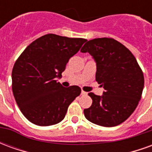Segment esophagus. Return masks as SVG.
I'll return each instance as SVG.
<instances>
[{
	"instance_id": "obj_1",
	"label": "esophagus",
	"mask_w": 152,
	"mask_h": 152,
	"mask_svg": "<svg viewBox=\"0 0 152 152\" xmlns=\"http://www.w3.org/2000/svg\"><path fill=\"white\" fill-rule=\"evenodd\" d=\"M81 95H87V93L82 90V91H81Z\"/></svg>"
}]
</instances>
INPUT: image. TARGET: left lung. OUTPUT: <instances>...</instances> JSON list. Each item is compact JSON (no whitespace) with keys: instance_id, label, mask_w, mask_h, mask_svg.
Instances as JSON below:
<instances>
[{"instance_id":"8db88e82","label":"left lung","mask_w":152,"mask_h":152,"mask_svg":"<svg viewBox=\"0 0 152 152\" xmlns=\"http://www.w3.org/2000/svg\"><path fill=\"white\" fill-rule=\"evenodd\" d=\"M80 51L94 58L96 81L105 89L102 96L88 94L93 102L84 110L85 116L104 127L119 125L134 112L142 97L144 76L140 66L130 50L113 38L90 40Z\"/></svg>"}]
</instances>
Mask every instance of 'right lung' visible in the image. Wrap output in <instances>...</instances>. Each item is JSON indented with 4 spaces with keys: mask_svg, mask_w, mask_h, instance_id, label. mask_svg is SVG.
<instances>
[{
    "mask_svg": "<svg viewBox=\"0 0 152 152\" xmlns=\"http://www.w3.org/2000/svg\"><path fill=\"white\" fill-rule=\"evenodd\" d=\"M55 34L40 37L28 45L12 70V90L22 113L40 126L63 121L69 105L81 92L77 86L63 87L61 77L70 58L86 41Z\"/></svg>",
    "mask_w": 152,
    "mask_h": 152,
    "instance_id": "obj_1",
    "label": "right lung"
}]
</instances>
